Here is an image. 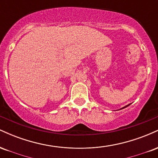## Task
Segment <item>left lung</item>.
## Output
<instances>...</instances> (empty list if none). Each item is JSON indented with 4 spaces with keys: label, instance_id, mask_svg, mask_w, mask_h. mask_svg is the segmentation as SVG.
<instances>
[{
    "label": "left lung",
    "instance_id": "1",
    "mask_svg": "<svg viewBox=\"0 0 158 158\" xmlns=\"http://www.w3.org/2000/svg\"><path fill=\"white\" fill-rule=\"evenodd\" d=\"M128 106H130V104H128V105H127V106H124V107H123L122 108H120V109L119 110H121V109H123V108H126V107H128Z\"/></svg>",
    "mask_w": 158,
    "mask_h": 158
}]
</instances>
